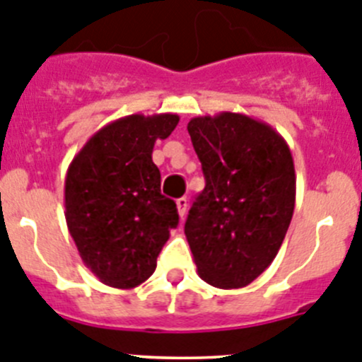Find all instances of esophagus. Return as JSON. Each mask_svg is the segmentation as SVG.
I'll list each match as a JSON object with an SVG mask.
<instances>
[{
    "instance_id": "obj_1",
    "label": "esophagus",
    "mask_w": 362,
    "mask_h": 362,
    "mask_svg": "<svg viewBox=\"0 0 362 362\" xmlns=\"http://www.w3.org/2000/svg\"><path fill=\"white\" fill-rule=\"evenodd\" d=\"M177 209H178V214H180V218L185 216V211H187V198H178L177 200Z\"/></svg>"
}]
</instances>
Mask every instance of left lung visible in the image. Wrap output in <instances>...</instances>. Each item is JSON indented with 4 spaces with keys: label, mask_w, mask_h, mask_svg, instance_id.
<instances>
[{
    "label": "left lung",
    "mask_w": 362,
    "mask_h": 362,
    "mask_svg": "<svg viewBox=\"0 0 362 362\" xmlns=\"http://www.w3.org/2000/svg\"><path fill=\"white\" fill-rule=\"evenodd\" d=\"M187 132L205 177L184 229L198 276L216 288H242L274 262L291 226V148L272 126L243 113L194 117Z\"/></svg>",
    "instance_id": "8db88e82"
}]
</instances>
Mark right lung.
<instances>
[{
    "instance_id": "right-lung-1",
    "label": "right lung",
    "mask_w": 362,
    "mask_h": 362,
    "mask_svg": "<svg viewBox=\"0 0 362 362\" xmlns=\"http://www.w3.org/2000/svg\"><path fill=\"white\" fill-rule=\"evenodd\" d=\"M175 113L117 119L88 139L64 180V216L79 256L113 288H135L157 269L177 204L160 193L155 142L178 124Z\"/></svg>"
}]
</instances>
